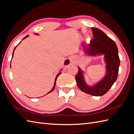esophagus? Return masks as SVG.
<instances>
[{"label":"esophagus","mask_w":134,"mask_h":134,"mask_svg":"<svg viewBox=\"0 0 134 134\" xmlns=\"http://www.w3.org/2000/svg\"><path fill=\"white\" fill-rule=\"evenodd\" d=\"M75 62V58L74 57H71L69 58L65 59L64 61V66L65 67H67L72 63H74Z\"/></svg>","instance_id":"esophagus-1"}]
</instances>
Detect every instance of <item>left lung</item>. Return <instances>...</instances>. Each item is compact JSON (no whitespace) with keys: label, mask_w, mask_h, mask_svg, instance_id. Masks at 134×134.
<instances>
[{"label":"left lung","mask_w":134,"mask_h":134,"mask_svg":"<svg viewBox=\"0 0 134 134\" xmlns=\"http://www.w3.org/2000/svg\"><path fill=\"white\" fill-rule=\"evenodd\" d=\"M94 38L90 43L83 46L85 55L98 57L104 55L105 74L101 80L93 85L87 83L84 77V71L78 66L79 71L75 76L77 85L84 93L94 96H101L110 90L117 79L120 60L116 44L102 30L92 28Z\"/></svg>","instance_id":"left-lung-1"}]
</instances>
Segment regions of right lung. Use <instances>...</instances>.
Wrapping results in <instances>:
<instances>
[{
  "label": "right lung",
  "instance_id": "1",
  "mask_svg": "<svg viewBox=\"0 0 134 134\" xmlns=\"http://www.w3.org/2000/svg\"><path fill=\"white\" fill-rule=\"evenodd\" d=\"M36 34V35H38V34H37V33H35V34ZM29 36L28 35V36H26V37H25L24 38H23V40H24L25 38H27V37H28ZM20 42L18 44H19L20 43ZM18 45H17L15 47V49H14V50H13V53H12V58H13V54H14V51H15V49H16V47H17V46H18ZM10 66H11V64H10ZM62 70L63 69H62V70H60V71H59V73H58V74H57V76H56V77H55V81H54V86H53V88L52 89H51V90L49 92H48V93H47V94H48V93H50V92H52L53 91V90H54V88H55V84H56V81H57V77H58V76H59V75L61 74V72H62Z\"/></svg>",
  "mask_w": 134,
  "mask_h": 134
}]
</instances>
